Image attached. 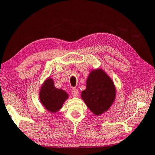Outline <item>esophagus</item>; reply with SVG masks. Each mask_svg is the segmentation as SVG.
<instances>
[{
  "label": "esophagus",
  "instance_id": "obj_1",
  "mask_svg": "<svg viewBox=\"0 0 155 155\" xmlns=\"http://www.w3.org/2000/svg\"><path fill=\"white\" fill-rule=\"evenodd\" d=\"M78 94H79V93H78V90L77 89H74H74H72V94L73 97H77L78 96Z\"/></svg>",
  "mask_w": 155,
  "mask_h": 155
}]
</instances>
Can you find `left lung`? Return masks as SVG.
I'll return each mask as SVG.
<instances>
[{
	"label": "left lung",
	"mask_w": 155,
	"mask_h": 155,
	"mask_svg": "<svg viewBox=\"0 0 155 155\" xmlns=\"http://www.w3.org/2000/svg\"><path fill=\"white\" fill-rule=\"evenodd\" d=\"M81 96L90 111L99 116L112 106L116 97V88L106 72L98 68L91 71L86 81V88Z\"/></svg>",
	"instance_id": "8db88e82"
}]
</instances>
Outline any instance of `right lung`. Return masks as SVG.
I'll list each match as a JSON object with an SVG mask.
<instances>
[{"mask_svg": "<svg viewBox=\"0 0 155 155\" xmlns=\"http://www.w3.org/2000/svg\"><path fill=\"white\" fill-rule=\"evenodd\" d=\"M68 99V93L62 89L55 87L54 81L50 77L44 81L39 91V99L41 104L51 113L59 111Z\"/></svg>", "mask_w": 155, "mask_h": 155, "instance_id": "right-lung-1", "label": "right lung"}]
</instances>
